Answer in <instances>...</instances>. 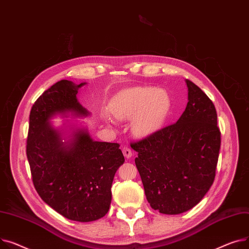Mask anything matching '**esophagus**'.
Segmentation results:
<instances>
[{"instance_id":"34e87169","label":"esophagus","mask_w":249,"mask_h":249,"mask_svg":"<svg viewBox=\"0 0 249 249\" xmlns=\"http://www.w3.org/2000/svg\"><path fill=\"white\" fill-rule=\"evenodd\" d=\"M123 154H124V156L126 158V159H129L130 157H131V151H130V149L129 148H127V147H124V148H123Z\"/></svg>"}]
</instances>
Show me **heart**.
I'll use <instances>...</instances> for the list:
<instances>
[{"instance_id": "b5f03b06", "label": "heart", "mask_w": 249, "mask_h": 249, "mask_svg": "<svg viewBox=\"0 0 249 249\" xmlns=\"http://www.w3.org/2000/svg\"><path fill=\"white\" fill-rule=\"evenodd\" d=\"M172 110L171 95L155 87H136L113 97L109 111L120 121H130L137 137L153 134L164 124ZM105 120L108 121L107 116Z\"/></svg>"}]
</instances>
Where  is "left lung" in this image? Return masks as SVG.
<instances>
[{
    "instance_id": "obj_1",
    "label": "left lung",
    "mask_w": 249,
    "mask_h": 249,
    "mask_svg": "<svg viewBox=\"0 0 249 249\" xmlns=\"http://www.w3.org/2000/svg\"><path fill=\"white\" fill-rule=\"evenodd\" d=\"M188 102L178 122L130 143L154 210L176 215L195 207L213 184L220 130L211 99L186 80Z\"/></svg>"
}]
</instances>
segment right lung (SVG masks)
Segmentation results:
<instances>
[{"label": "right lung", "mask_w": 249, "mask_h": 249, "mask_svg": "<svg viewBox=\"0 0 249 249\" xmlns=\"http://www.w3.org/2000/svg\"><path fill=\"white\" fill-rule=\"evenodd\" d=\"M85 84L61 80L42 93L31 108L26 149L41 199L78 222L95 221L108 212L114 174L124 163L119 143L94 141L86 126L51 124L56 115H90L76 97Z\"/></svg>", "instance_id": "add662e5"}]
</instances>
